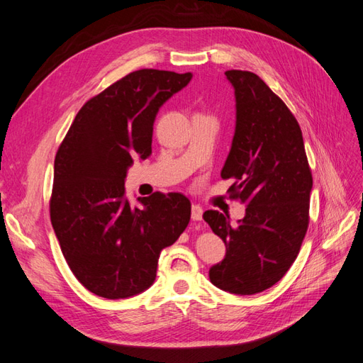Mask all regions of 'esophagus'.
I'll return each mask as SVG.
<instances>
[{"instance_id":"34e87169","label":"esophagus","mask_w":363,"mask_h":363,"mask_svg":"<svg viewBox=\"0 0 363 363\" xmlns=\"http://www.w3.org/2000/svg\"><path fill=\"white\" fill-rule=\"evenodd\" d=\"M194 221H201L203 218V207L199 204H192V213H191Z\"/></svg>"}]
</instances>
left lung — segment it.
Segmentation results:
<instances>
[{
    "label": "left lung",
    "instance_id": "left-lung-1",
    "mask_svg": "<svg viewBox=\"0 0 363 363\" xmlns=\"http://www.w3.org/2000/svg\"><path fill=\"white\" fill-rule=\"evenodd\" d=\"M225 75L235 87L236 130L221 177L235 180L227 194L247 213L238 225L218 211L203 213L227 245L208 277L219 289L252 295L280 281L298 256L313 179L300 124L281 98L250 71Z\"/></svg>",
    "mask_w": 363,
    "mask_h": 363
}]
</instances>
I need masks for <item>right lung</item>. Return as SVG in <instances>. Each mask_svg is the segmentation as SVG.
I'll use <instances>...</instances> for the list:
<instances>
[{
  "mask_svg": "<svg viewBox=\"0 0 363 363\" xmlns=\"http://www.w3.org/2000/svg\"><path fill=\"white\" fill-rule=\"evenodd\" d=\"M191 72L139 69L87 100L54 160L51 224L63 257L83 286L108 300L150 288L159 255L191 221V201L155 192L133 207L124 179L133 159L151 156L159 107Z\"/></svg>",
  "mask_w": 363,
  "mask_h": 363,
  "instance_id": "right-lung-1",
  "label": "right lung"
}]
</instances>
